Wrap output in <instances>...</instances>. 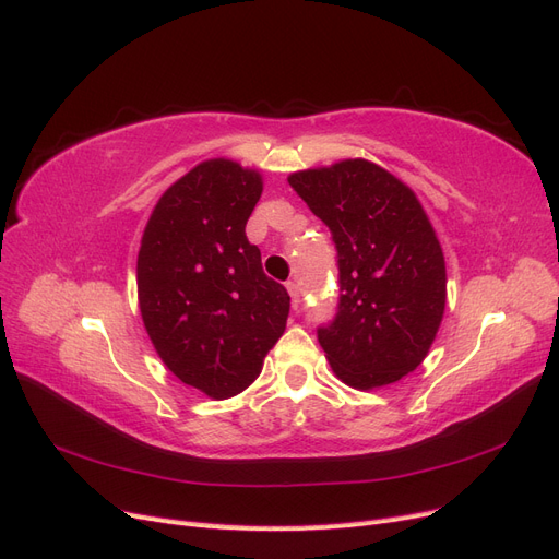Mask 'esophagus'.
Listing matches in <instances>:
<instances>
[{
	"instance_id": "1",
	"label": "esophagus",
	"mask_w": 559,
	"mask_h": 559,
	"mask_svg": "<svg viewBox=\"0 0 559 559\" xmlns=\"http://www.w3.org/2000/svg\"><path fill=\"white\" fill-rule=\"evenodd\" d=\"M287 293H290L293 309H297V306L301 304V299H299V285L295 281H287Z\"/></svg>"
}]
</instances>
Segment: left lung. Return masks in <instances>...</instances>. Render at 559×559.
<instances>
[{
  "instance_id": "left-lung-1",
  "label": "left lung",
  "mask_w": 559,
  "mask_h": 559,
  "mask_svg": "<svg viewBox=\"0 0 559 559\" xmlns=\"http://www.w3.org/2000/svg\"><path fill=\"white\" fill-rule=\"evenodd\" d=\"M287 183L332 231L338 309L318 341L350 388L397 383L435 341L445 260L416 192L367 159L290 174Z\"/></svg>"
}]
</instances>
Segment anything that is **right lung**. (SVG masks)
<instances>
[{
	"mask_svg": "<svg viewBox=\"0 0 559 559\" xmlns=\"http://www.w3.org/2000/svg\"><path fill=\"white\" fill-rule=\"evenodd\" d=\"M260 194V171L206 159L159 197L139 248V309L153 346L213 400L255 381L290 313V295L246 237Z\"/></svg>",
	"mask_w": 559,
	"mask_h": 559,
	"instance_id": "1",
	"label": "right lung"
}]
</instances>
